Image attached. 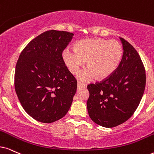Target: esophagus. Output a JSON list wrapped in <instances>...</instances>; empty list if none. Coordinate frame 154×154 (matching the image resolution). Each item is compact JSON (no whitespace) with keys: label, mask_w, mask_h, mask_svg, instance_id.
Segmentation results:
<instances>
[{"label":"esophagus","mask_w":154,"mask_h":154,"mask_svg":"<svg viewBox=\"0 0 154 154\" xmlns=\"http://www.w3.org/2000/svg\"><path fill=\"white\" fill-rule=\"evenodd\" d=\"M86 87V85H85V84L82 83V82H77V89H82V88H85Z\"/></svg>","instance_id":"1"}]
</instances>
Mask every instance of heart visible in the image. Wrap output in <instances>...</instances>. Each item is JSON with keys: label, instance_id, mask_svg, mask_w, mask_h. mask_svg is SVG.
Returning a JSON list of instances; mask_svg holds the SVG:
<instances>
[{"label": "heart", "instance_id": "b5f03b06", "mask_svg": "<svg viewBox=\"0 0 154 154\" xmlns=\"http://www.w3.org/2000/svg\"><path fill=\"white\" fill-rule=\"evenodd\" d=\"M123 52L122 45L116 40L89 38L79 40L74 49H65L63 52V59L72 74L77 73L86 61L88 67L77 75L82 81L89 80L94 77L104 79L110 77L117 69Z\"/></svg>", "mask_w": 154, "mask_h": 154}]
</instances>
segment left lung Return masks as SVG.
I'll list each match as a JSON object with an SVG mask.
<instances>
[{
    "instance_id": "left-lung-1",
    "label": "left lung",
    "mask_w": 154,
    "mask_h": 154,
    "mask_svg": "<svg viewBox=\"0 0 154 154\" xmlns=\"http://www.w3.org/2000/svg\"><path fill=\"white\" fill-rule=\"evenodd\" d=\"M119 38L124 53L117 69L102 82L87 86L89 117L106 128L123 124L133 115L146 86V72L139 54L129 42Z\"/></svg>"
}]
</instances>
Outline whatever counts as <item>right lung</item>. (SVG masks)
<instances>
[{
  "instance_id": "obj_1",
  "label": "right lung",
  "mask_w": 154,
  "mask_h": 154,
  "mask_svg": "<svg viewBox=\"0 0 154 154\" xmlns=\"http://www.w3.org/2000/svg\"><path fill=\"white\" fill-rule=\"evenodd\" d=\"M74 35L51 30L32 40L17 60L15 89L25 112L34 119L52 123L67 114L77 91V80L63 59Z\"/></svg>"
}]
</instances>
